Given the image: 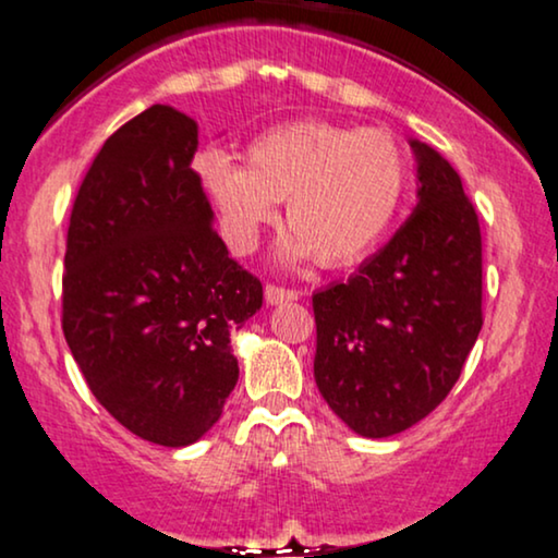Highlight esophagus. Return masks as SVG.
<instances>
[{
  "mask_svg": "<svg viewBox=\"0 0 558 558\" xmlns=\"http://www.w3.org/2000/svg\"><path fill=\"white\" fill-rule=\"evenodd\" d=\"M299 291H293V288H283V286H265V301L270 303V306H278V303H286V301H295L299 299Z\"/></svg>",
  "mask_w": 558,
  "mask_h": 558,
  "instance_id": "esophagus-1",
  "label": "esophagus"
}]
</instances>
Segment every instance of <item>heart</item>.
<instances>
[{
    "instance_id": "b5f03b06",
    "label": "heart",
    "mask_w": 558,
    "mask_h": 558,
    "mask_svg": "<svg viewBox=\"0 0 558 558\" xmlns=\"http://www.w3.org/2000/svg\"><path fill=\"white\" fill-rule=\"evenodd\" d=\"M197 174L236 255L257 244L259 229L286 201L293 231L280 244V257L301 263L316 255L324 267H348L391 229L407 193L409 161L389 131L299 121L252 138L246 167L227 151H206Z\"/></svg>"
}]
</instances>
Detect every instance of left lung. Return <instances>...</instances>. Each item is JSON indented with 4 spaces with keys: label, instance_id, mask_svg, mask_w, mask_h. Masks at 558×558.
I'll return each instance as SVG.
<instances>
[{
    "label": "left lung",
    "instance_id": "8db88e82",
    "mask_svg": "<svg viewBox=\"0 0 558 558\" xmlns=\"http://www.w3.org/2000/svg\"><path fill=\"white\" fill-rule=\"evenodd\" d=\"M417 206L348 283L314 293V378L363 437L404 433L448 397L482 331V231L461 178L412 138Z\"/></svg>",
    "mask_w": 558,
    "mask_h": 558
}]
</instances>
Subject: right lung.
<instances>
[{
    "label": "right lung",
    "mask_w": 558,
    "mask_h": 558,
    "mask_svg": "<svg viewBox=\"0 0 558 558\" xmlns=\"http://www.w3.org/2000/svg\"><path fill=\"white\" fill-rule=\"evenodd\" d=\"M197 123L151 105L105 141L69 218L61 327L95 399L167 448L201 440L239 378L231 331L263 283L229 257L193 169Z\"/></svg>",
    "instance_id": "add662e5"
}]
</instances>
